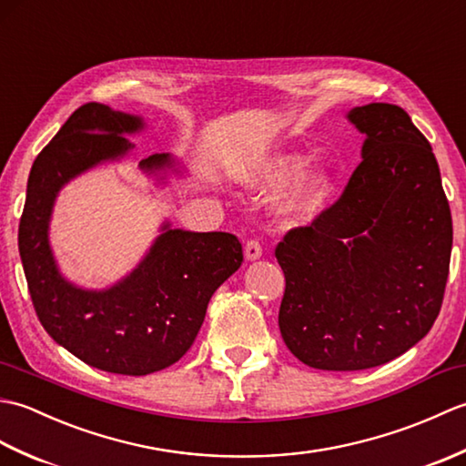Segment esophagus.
<instances>
[{
  "label": "esophagus",
  "mask_w": 466,
  "mask_h": 466,
  "mask_svg": "<svg viewBox=\"0 0 466 466\" xmlns=\"http://www.w3.org/2000/svg\"><path fill=\"white\" fill-rule=\"evenodd\" d=\"M244 256H246V260H258L262 256V244L256 238L248 240L244 246Z\"/></svg>",
  "instance_id": "obj_1"
}]
</instances>
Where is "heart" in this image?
<instances>
[{
	"label": "heart",
	"mask_w": 466,
	"mask_h": 466,
	"mask_svg": "<svg viewBox=\"0 0 466 466\" xmlns=\"http://www.w3.org/2000/svg\"><path fill=\"white\" fill-rule=\"evenodd\" d=\"M304 164V156L299 152L279 150L264 156L254 167L248 180L252 184H274L294 174ZM334 177L326 166H310L296 174L292 184L282 194V212L292 216H309L330 194Z\"/></svg>",
	"instance_id": "1"
}]
</instances>
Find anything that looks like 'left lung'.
<instances>
[{"instance_id": "8db88e82", "label": "left lung", "mask_w": 466, "mask_h": 466, "mask_svg": "<svg viewBox=\"0 0 466 466\" xmlns=\"http://www.w3.org/2000/svg\"><path fill=\"white\" fill-rule=\"evenodd\" d=\"M366 136L342 196L276 246L280 334L300 362L364 370L412 349L441 312L452 218L432 147L392 104L352 107Z\"/></svg>"}]
</instances>
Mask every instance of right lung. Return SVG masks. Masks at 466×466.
I'll return each instance as SVG.
<instances>
[{"instance_id":"add662e5","label":"right lung","mask_w":466,"mask_h":466,"mask_svg":"<svg viewBox=\"0 0 466 466\" xmlns=\"http://www.w3.org/2000/svg\"><path fill=\"white\" fill-rule=\"evenodd\" d=\"M142 127V117L104 104L77 107L35 157L17 234L27 289L46 332L94 369L127 376L180 360L212 294L244 260L234 234L187 232L166 222L144 260L110 289L86 290L59 274L47 236L57 192L90 167L124 157L134 147L124 134ZM174 166L167 154L140 162L147 174Z\"/></svg>"}]
</instances>
